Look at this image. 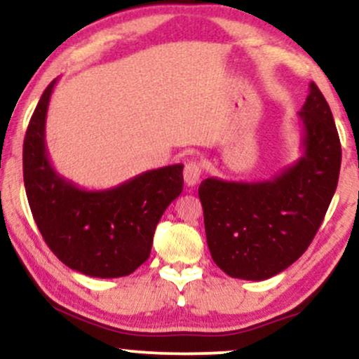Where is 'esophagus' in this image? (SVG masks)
I'll return each mask as SVG.
<instances>
[{
	"instance_id": "1",
	"label": "esophagus",
	"mask_w": 359,
	"mask_h": 359,
	"mask_svg": "<svg viewBox=\"0 0 359 359\" xmlns=\"http://www.w3.org/2000/svg\"><path fill=\"white\" fill-rule=\"evenodd\" d=\"M201 174H203V167L197 160H189L184 167V180L189 187H194L197 182H199Z\"/></svg>"
}]
</instances>
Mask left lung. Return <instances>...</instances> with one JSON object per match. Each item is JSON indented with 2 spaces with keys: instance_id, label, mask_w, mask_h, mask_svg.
Listing matches in <instances>:
<instances>
[{
  "instance_id": "left-lung-1",
  "label": "left lung",
  "mask_w": 359,
  "mask_h": 359,
  "mask_svg": "<svg viewBox=\"0 0 359 359\" xmlns=\"http://www.w3.org/2000/svg\"><path fill=\"white\" fill-rule=\"evenodd\" d=\"M295 163L259 182L209 177L199 185L211 257L233 278L266 280L302 257L337 187L341 143L331 108L311 82L299 113Z\"/></svg>"
}]
</instances>
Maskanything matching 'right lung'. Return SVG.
I'll use <instances>...</instances> for the list:
<instances>
[{
	"instance_id": "add662e5",
	"label": "right lung",
	"mask_w": 359,
	"mask_h": 359,
	"mask_svg": "<svg viewBox=\"0 0 359 359\" xmlns=\"http://www.w3.org/2000/svg\"><path fill=\"white\" fill-rule=\"evenodd\" d=\"M55 82L43 90L23 142L32 214L48 248L69 269L96 278L126 277L150 257L156 224L184 189V165L147 170L104 191L81 189L57 174L45 145Z\"/></svg>"
}]
</instances>
